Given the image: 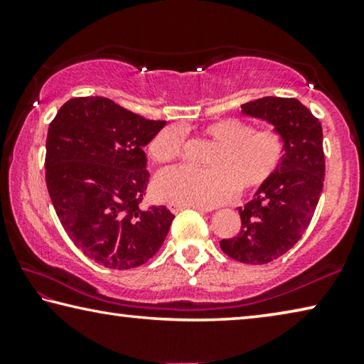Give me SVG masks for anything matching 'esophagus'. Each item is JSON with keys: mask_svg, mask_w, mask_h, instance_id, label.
<instances>
[{"mask_svg": "<svg viewBox=\"0 0 364 364\" xmlns=\"http://www.w3.org/2000/svg\"><path fill=\"white\" fill-rule=\"evenodd\" d=\"M168 209H170L173 214L181 213V210H184V209H198V210H200V213H208V209H203V208H193V205L178 204V203H170V204H168Z\"/></svg>", "mask_w": 364, "mask_h": 364, "instance_id": "esophagus-1", "label": "esophagus"}]
</instances>
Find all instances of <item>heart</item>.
<instances>
[{"label": "heart", "instance_id": "1", "mask_svg": "<svg viewBox=\"0 0 364 364\" xmlns=\"http://www.w3.org/2000/svg\"><path fill=\"white\" fill-rule=\"evenodd\" d=\"M215 147L200 170L175 166L159 173L155 191L161 199L193 208H214L235 196L238 186L253 189L268 181L284 156V139L274 129L255 130L240 119H222L205 127ZM184 147L181 130L161 129L149 145L150 156L159 164L180 159Z\"/></svg>", "mask_w": 364, "mask_h": 364}]
</instances>
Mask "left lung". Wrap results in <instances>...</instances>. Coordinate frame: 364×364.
<instances>
[{
  "instance_id": "obj_1",
  "label": "left lung",
  "mask_w": 364,
  "mask_h": 364,
  "mask_svg": "<svg viewBox=\"0 0 364 364\" xmlns=\"http://www.w3.org/2000/svg\"><path fill=\"white\" fill-rule=\"evenodd\" d=\"M284 139V156L253 199L238 208L242 227L220 248L240 263L264 264L291 250L311 224L325 178L323 135L318 119L294 97L267 96L242 105Z\"/></svg>"
}]
</instances>
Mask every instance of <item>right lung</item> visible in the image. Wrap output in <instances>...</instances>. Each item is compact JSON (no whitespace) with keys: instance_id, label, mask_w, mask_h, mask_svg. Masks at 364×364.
I'll use <instances>...</instances> for the list:
<instances>
[{"instance_id":"1","label":"right lung","mask_w":364,"mask_h":364,"mask_svg":"<svg viewBox=\"0 0 364 364\" xmlns=\"http://www.w3.org/2000/svg\"><path fill=\"white\" fill-rule=\"evenodd\" d=\"M165 124L85 96L65 102L48 126L53 209L75 245L102 267H140L165 242L175 215L165 205L140 208L150 178L144 147Z\"/></svg>"}]
</instances>
